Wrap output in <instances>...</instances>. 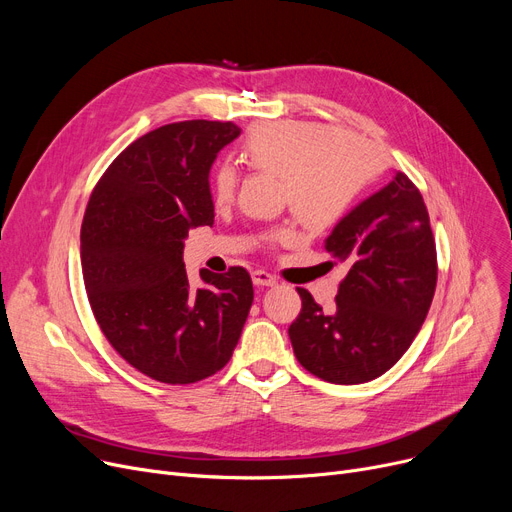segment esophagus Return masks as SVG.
Returning a JSON list of instances; mask_svg holds the SVG:
<instances>
[{"label": "esophagus", "mask_w": 512, "mask_h": 512, "mask_svg": "<svg viewBox=\"0 0 512 512\" xmlns=\"http://www.w3.org/2000/svg\"><path fill=\"white\" fill-rule=\"evenodd\" d=\"M253 282L257 286H276L278 278L274 274H270V272H265V270H255L253 272Z\"/></svg>", "instance_id": "34e87169"}]
</instances>
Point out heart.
I'll return each instance as SVG.
<instances>
[{
  "label": "heart",
  "mask_w": 512,
  "mask_h": 512,
  "mask_svg": "<svg viewBox=\"0 0 512 512\" xmlns=\"http://www.w3.org/2000/svg\"><path fill=\"white\" fill-rule=\"evenodd\" d=\"M242 159L259 172L280 178V201L290 205L311 230H324L342 220L363 188L378 174L375 151L359 137L315 122H267L255 126ZM236 193V172L218 166L211 176V195L226 205ZM294 240L290 226L265 234L270 245Z\"/></svg>",
  "instance_id": "1"
}]
</instances>
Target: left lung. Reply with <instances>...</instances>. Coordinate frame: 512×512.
<instances>
[{"label": "left lung", "instance_id": "8db88e82", "mask_svg": "<svg viewBox=\"0 0 512 512\" xmlns=\"http://www.w3.org/2000/svg\"><path fill=\"white\" fill-rule=\"evenodd\" d=\"M326 251L348 267L336 305L324 311L297 288L303 307L288 336L309 373L363 384L407 353L432 307L438 255L419 188L398 172L334 228Z\"/></svg>", "mask_w": 512, "mask_h": 512}]
</instances>
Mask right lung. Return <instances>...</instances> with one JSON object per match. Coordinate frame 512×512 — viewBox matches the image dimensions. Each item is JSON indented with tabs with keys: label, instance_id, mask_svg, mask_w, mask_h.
I'll return each instance as SVG.
<instances>
[{
	"label": "right lung",
	"instance_id": "right-lung-1",
	"mask_svg": "<svg viewBox=\"0 0 512 512\" xmlns=\"http://www.w3.org/2000/svg\"><path fill=\"white\" fill-rule=\"evenodd\" d=\"M232 122L184 120L130 143L97 180L80 228V263L97 324L147 378L184 386L218 373L253 305L245 267L201 270L182 261L191 228L213 224L209 168L234 141Z\"/></svg>",
	"mask_w": 512,
	"mask_h": 512
}]
</instances>
